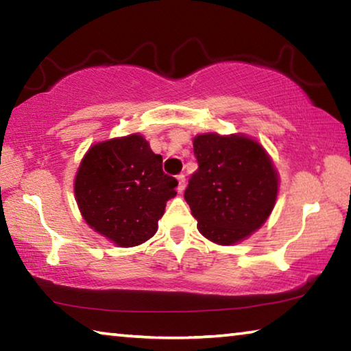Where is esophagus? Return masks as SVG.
<instances>
[{"instance_id":"34e87169","label":"esophagus","mask_w":351,"mask_h":351,"mask_svg":"<svg viewBox=\"0 0 351 351\" xmlns=\"http://www.w3.org/2000/svg\"><path fill=\"white\" fill-rule=\"evenodd\" d=\"M176 180H178V192L182 193L184 190H186V176L178 175Z\"/></svg>"}]
</instances>
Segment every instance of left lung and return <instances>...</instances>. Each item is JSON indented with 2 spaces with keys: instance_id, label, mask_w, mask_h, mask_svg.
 Here are the masks:
<instances>
[{
  "instance_id": "8db88e82",
  "label": "left lung",
  "mask_w": 351,
  "mask_h": 351,
  "mask_svg": "<svg viewBox=\"0 0 351 351\" xmlns=\"http://www.w3.org/2000/svg\"><path fill=\"white\" fill-rule=\"evenodd\" d=\"M198 170L184 192L198 230L230 246L260 229L274 209L278 173L257 141L245 134L204 133L193 138Z\"/></svg>"
}]
</instances>
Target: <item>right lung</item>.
<instances>
[{"label":"right lung","instance_id":"right-lung-1","mask_svg":"<svg viewBox=\"0 0 351 351\" xmlns=\"http://www.w3.org/2000/svg\"><path fill=\"white\" fill-rule=\"evenodd\" d=\"M178 181L162 171V156L139 133L90 147L74 180L82 217L119 247H133L156 234Z\"/></svg>","mask_w":351,"mask_h":351}]
</instances>
